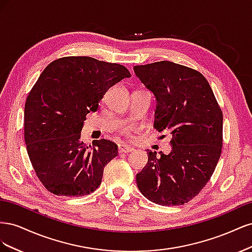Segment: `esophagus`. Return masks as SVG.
<instances>
[{
	"label": "esophagus",
	"mask_w": 252,
	"mask_h": 252,
	"mask_svg": "<svg viewBox=\"0 0 252 252\" xmlns=\"http://www.w3.org/2000/svg\"><path fill=\"white\" fill-rule=\"evenodd\" d=\"M118 148H119L120 154H122V152H123V154H128V152H131L134 150L132 147L128 146V145H124V144H120Z\"/></svg>",
	"instance_id": "esophagus-1"
}]
</instances>
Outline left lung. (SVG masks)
I'll return each instance as SVG.
<instances>
[{"mask_svg": "<svg viewBox=\"0 0 252 252\" xmlns=\"http://www.w3.org/2000/svg\"><path fill=\"white\" fill-rule=\"evenodd\" d=\"M136 77L156 97L154 126L169 132L171 151L161 158L147 150L148 162L136 173L142 194L156 204L188 203L204 188L222 152L223 113L204 75L161 61L134 66Z\"/></svg>", "mask_w": 252, "mask_h": 252, "instance_id": "obj_1", "label": "left lung"}]
</instances>
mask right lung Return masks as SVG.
<instances>
[{
	"label": "right lung",
	"instance_id": "obj_1",
	"mask_svg": "<svg viewBox=\"0 0 252 252\" xmlns=\"http://www.w3.org/2000/svg\"><path fill=\"white\" fill-rule=\"evenodd\" d=\"M126 67L90 57L51 62L30 91L24 110V136L30 162L48 191L83 196L100 186L104 167L118 156V145L81 141L86 114L95 112L110 87L130 78Z\"/></svg>",
	"mask_w": 252,
	"mask_h": 252
}]
</instances>
